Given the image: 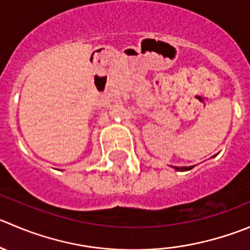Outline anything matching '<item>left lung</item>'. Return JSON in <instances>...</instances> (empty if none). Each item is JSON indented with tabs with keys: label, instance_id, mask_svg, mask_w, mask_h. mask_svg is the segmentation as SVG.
Masks as SVG:
<instances>
[{
	"label": "left lung",
	"instance_id": "obj_1",
	"mask_svg": "<svg viewBox=\"0 0 250 250\" xmlns=\"http://www.w3.org/2000/svg\"><path fill=\"white\" fill-rule=\"evenodd\" d=\"M173 168H174V169H177V171H189V169H192V168H193V166H189V167H187V166H184V167L174 166Z\"/></svg>",
	"mask_w": 250,
	"mask_h": 250
}]
</instances>
